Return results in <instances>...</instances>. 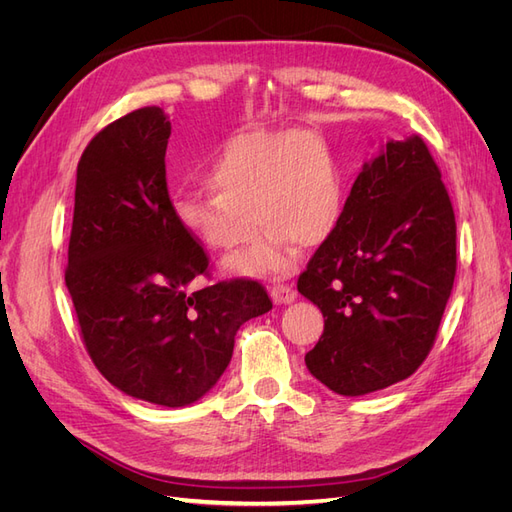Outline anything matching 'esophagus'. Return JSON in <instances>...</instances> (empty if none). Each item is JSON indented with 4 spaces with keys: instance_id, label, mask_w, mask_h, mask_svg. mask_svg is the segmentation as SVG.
Segmentation results:
<instances>
[{
    "instance_id": "esophagus-1",
    "label": "esophagus",
    "mask_w": 512,
    "mask_h": 512,
    "mask_svg": "<svg viewBox=\"0 0 512 512\" xmlns=\"http://www.w3.org/2000/svg\"><path fill=\"white\" fill-rule=\"evenodd\" d=\"M271 299L275 305H290L294 299H297V294H294V290L290 286L277 284L271 288Z\"/></svg>"
}]
</instances>
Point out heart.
<instances>
[{"instance_id": "heart-1", "label": "heart", "mask_w": 512, "mask_h": 512, "mask_svg": "<svg viewBox=\"0 0 512 512\" xmlns=\"http://www.w3.org/2000/svg\"><path fill=\"white\" fill-rule=\"evenodd\" d=\"M209 192L173 198L181 228L211 252L230 254L267 232L228 271L247 277L284 275L292 245L327 241L342 215L344 190L331 153L305 130L241 132L215 153L205 175Z\"/></svg>"}]
</instances>
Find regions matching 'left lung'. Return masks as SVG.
Instances as JSON below:
<instances>
[{
  "label": "left lung",
  "mask_w": 512,
  "mask_h": 512,
  "mask_svg": "<svg viewBox=\"0 0 512 512\" xmlns=\"http://www.w3.org/2000/svg\"><path fill=\"white\" fill-rule=\"evenodd\" d=\"M455 265V213L436 162L421 136L391 138L299 277L324 316L309 374L346 397L412 376L436 339Z\"/></svg>",
  "instance_id": "left-lung-1"
}]
</instances>
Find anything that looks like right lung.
<instances>
[{"instance_id":"1","label":"right lung","mask_w":512,"mask_h":512,"mask_svg":"<svg viewBox=\"0 0 512 512\" xmlns=\"http://www.w3.org/2000/svg\"><path fill=\"white\" fill-rule=\"evenodd\" d=\"M168 138L164 108L145 106L87 145L66 286L100 374L130 397L183 408L222 378L241 324L273 303L252 280L188 290L209 260L173 213Z\"/></svg>"}]
</instances>
